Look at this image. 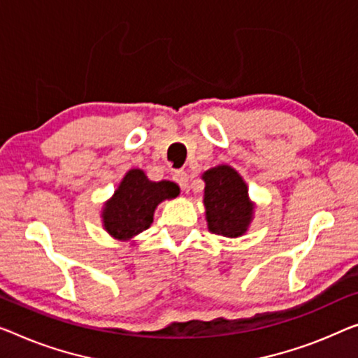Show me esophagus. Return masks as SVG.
<instances>
[{
  "label": "esophagus",
  "instance_id": "esophagus-1",
  "mask_svg": "<svg viewBox=\"0 0 358 358\" xmlns=\"http://www.w3.org/2000/svg\"><path fill=\"white\" fill-rule=\"evenodd\" d=\"M173 180H175V183H178L181 189H188L189 177H188V173L183 172V170H177V172L173 173Z\"/></svg>",
  "mask_w": 358,
  "mask_h": 358
}]
</instances>
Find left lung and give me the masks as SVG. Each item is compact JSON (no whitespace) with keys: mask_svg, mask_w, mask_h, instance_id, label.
I'll return each instance as SVG.
<instances>
[{"mask_svg":"<svg viewBox=\"0 0 358 358\" xmlns=\"http://www.w3.org/2000/svg\"><path fill=\"white\" fill-rule=\"evenodd\" d=\"M202 180L209 231L227 238L243 236L252 220L254 204L241 175L230 165H218L202 173Z\"/></svg>","mask_w":358,"mask_h":358,"instance_id":"obj_1","label":"left lung"}]
</instances>
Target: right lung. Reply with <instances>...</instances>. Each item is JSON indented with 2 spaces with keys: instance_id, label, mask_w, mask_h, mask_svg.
<instances>
[{
  "instance_id": "right-lung-1",
  "label": "right lung",
  "mask_w": 358,
  "mask_h": 358,
  "mask_svg": "<svg viewBox=\"0 0 358 358\" xmlns=\"http://www.w3.org/2000/svg\"><path fill=\"white\" fill-rule=\"evenodd\" d=\"M180 194L178 185L173 181H151L140 169L125 173L114 196L104 204V230L112 238L128 241L151 227L154 210L165 199Z\"/></svg>"
}]
</instances>
